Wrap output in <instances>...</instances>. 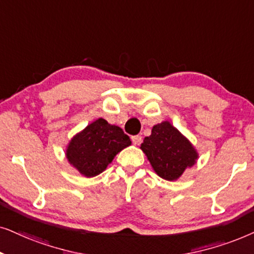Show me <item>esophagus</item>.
Here are the masks:
<instances>
[{
    "label": "esophagus",
    "mask_w": 254,
    "mask_h": 254,
    "mask_svg": "<svg viewBox=\"0 0 254 254\" xmlns=\"http://www.w3.org/2000/svg\"><path fill=\"white\" fill-rule=\"evenodd\" d=\"M131 139H132L133 145H139L141 143V136H139V134L131 137Z\"/></svg>",
    "instance_id": "34e87169"
}]
</instances>
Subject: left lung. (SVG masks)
<instances>
[{"instance_id":"obj_1","label":"left lung","mask_w":254,"mask_h":254,"mask_svg":"<svg viewBox=\"0 0 254 254\" xmlns=\"http://www.w3.org/2000/svg\"><path fill=\"white\" fill-rule=\"evenodd\" d=\"M140 150L155 173L167 181H177L198 159V152L191 141L170 121L153 125L150 136L144 138Z\"/></svg>"}]
</instances>
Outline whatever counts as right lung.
<instances>
[{"instance_id":"obj_1","label":"right lung","mask_w":254,"mask_h":254,"mask_svg":"<svg viewBox=\"0 0 254 254\" xmlns=\"http://www.w3.org/2000/svg\"><path fill=\"white\" fill-rule=\"evenodd\" d=\"M130 137L117 125L97 118L74 134L66 146V159L84 178H94L107 170L114 158L130 146Z\"/></svg>"}]
</instances>
